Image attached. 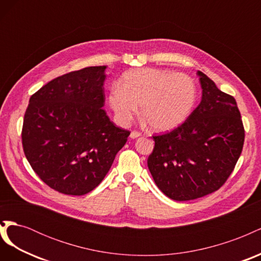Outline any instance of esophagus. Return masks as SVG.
Instances as JSON below:
<instances>
[{
    "label": "esophagus",
    "mask_w": 261,
    "mask_h": 261,
    "mask_svg": "<svg viewBox=\"0 0 261 261\" xmlns=\"http://www.w3.org/2000/svg\"><path fill=\"white\" fill-rule=\"evenodd\" d=\"M141 135V134L139 133V132H136V130H133L132 133H130V135H129V137L130 138H133V139H135V138H138L139 136Z\"/></svg>",
    "instance_id": "esophagus-1"
}]
</instances>
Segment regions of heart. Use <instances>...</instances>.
<instances>
[{
    "mask_svg": "<svg viewBox=\"0 0 261 261\" xmlns=\"http://www.w3.org/2000/svg\"><path fill=\"white\" fill-rule=\"evenodd\" d=\"M197 88L191 77L160 68H140L126 73L111 88L109 102L120 124L132 121L140 106L150 127L167 132L177 127L192 113Z\"/></svg>",
    "mask_w": 261,
    "mask_h": 261,
    "instance_id": "heart-1",
    "label": "heart"
}]
</instances>
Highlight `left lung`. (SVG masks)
<instances>
[{
    "label": "left lung",
    "instance_id": "1",
    "mask_svg": "<svg viewBox=\"0 0 261 261\" xmlns=\"http://www.w3.org/2000/svg\"><path fill=\"white\" fill-rule=\"evenodd\" d=\"M202 97L187 120L163 135L153 136L148 168L169 198L186 201L222 186L242 153L245 129L235 99L221 91L200 70Z\"/></svg>",
    "mask_w": 261,
    "mask_h": 261
}]
</instances>
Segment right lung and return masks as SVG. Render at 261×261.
Wrapping results in <instances>:
<instances>
[{"label":"right lung","mask_w":261,"mask_h":261,"mask_svg":"<svg viewBox=\"0 0 261 261\" xmlns=\"http://www.w3.org/2000/svg\"><path fill=\"white\" fill-rule=\"evenodd\" d=\"M106 68L62 75L29 99L23 152L36 174L59 193L82 196L96 188L130 134L116 127L102 108Z\"/></svg>","instance_id":"add662e5"}]
</instances>
